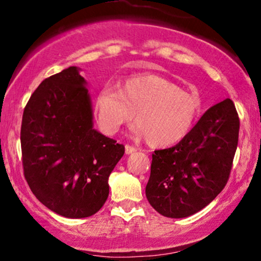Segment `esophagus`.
<instances>
[{
    "instance_id": "34e87169",
    "label": "esophagus",
    "mask_w": 261,
    "mask_h": 261,
    "mask_svg": "<svg viewBox=\"0 0 261 261\" xmlns=\"http://www.w3.org/2000/svg\"><path fill=\"white\" fill-rule=\"evenodd\" d=\"M137 149H136V147H134V146H130V145H126L125 146V153L126 154H131V153H134V152H136Z\"/></svg>"
}]
</instances>
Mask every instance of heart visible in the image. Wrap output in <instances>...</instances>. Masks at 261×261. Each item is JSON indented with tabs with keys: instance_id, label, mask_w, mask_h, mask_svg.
I'll return each mask as SVG.
<instances>
[{
	"instance_id": "heart-1",
	"label": "heart",
	"mask_w": 261,
	"mask_h": 261,
	"mask_svg": "<svg viewBox=\"0 0 261 261\" xmlns=\"http://www.w3.org/2000/svg\"><path fill=\"white\" fill-rule=\"evenodd\" d=\"M200 108L197 95L151 73L128 77L120 89L103 87L94 101L98 125L104 134L118 133L136 113L134 131L146 136L152 147H168L184 140L195 125Z\"/></svg>"
}]
</instances>
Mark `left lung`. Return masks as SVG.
<instances>
[{
	"instance_id": "1",
	"label": "left lung",
	"mask_w": 261,
	"mask_h": 261,
	"mask_svg": "<svg viewBox=\"0 0 261 261\" xmlns=\"http://www.w3.org/2000/svg\"><path fill=\"white\" fill-rule=\"evenodd\" d=\"M234 103L211 107L174 147L152 154L146 196L155 211L170 218L191 216L226 187L238 146Z\"/></svg>"
}]
</instances>
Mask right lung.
Listing matches in <instances>:
<instances>
[{
  "label": "right lung",
  "instance_id": "right-lung-1",
  "mask_svg": "<svg viewBox=\"0 0 261 261\" xmlns=\"http://www.w3.org/2000/svg\"><path fill=\"white\" fill-rule=\"evenodd\" d=\"M24 178L37 199L68 218L101 208L124 145L93 128L86 81L71 66L45 79L29 98L20 127Z\"/></svg>",
  "mask_w": 261,
  "mask_h": 261
}]
</instances>
